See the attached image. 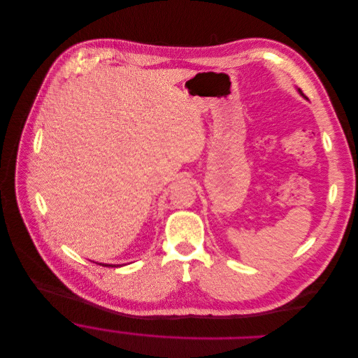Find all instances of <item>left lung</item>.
<instances>
[{
	"label": "left lung",
	"instance_id": "obj_1",
	"mask_svg": "<svg viewBox=\"0 0 358 358\" xmlns=\"http://www.w3.org/2000/svg\"><path fill=\"white\" fill-rule=\"evenodd\" d=\"M299 92H301V90H299Z\"/></svg>",
	"mask_w": 358,
	"mask_h": 358
}]
</instances>
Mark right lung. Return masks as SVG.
<instances>
[{"mask_svg": "<svg viewBox=\"0 0 358 358\" xmlns=\"http://www.w3.org/2000/svg\"><path fill=\"white\" fill-rule=\"evenodd\" d=\"M100 265H101V264H100ZM103 266H113V265H104V264H103ZM114 266H115V265H114Z\"/></svg>", "mask_w": 358, "mask_h": 358, "instance_id": "right-lung-1", "label": "right lung"}]
</instances>
